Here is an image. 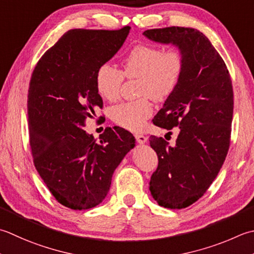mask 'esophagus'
<instances>
[{
  "label": "esophagus",
  "instance_id": "obj_1",
  "mask_svg": "<svg viewBox=\"0 0 254 254\" xmlns=\"http://www.w3.org/2000/svg\"><path fill=\"white\" fill-rule=\"evenodd\" d=\"M135 138H136V141H137L138 144H145L148 140V137L145 136V135H143V134H135Z\"/></svg>",
  "mask_w": 254,
  "mask_h": 254
}]
</instances>
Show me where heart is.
Masks as SVG:
<instances>
[{
	"label": "heart",
	"mask_w": 254,
	"mask_h": 254,
	"mask_svg": "<svg viewBox=\"0 0 254 254\" xmlns=\"http://www.w3.org/2000/svg\"><path fill=\"white\" fill-rule=\"evenodd\" d=\"M184 67L182 53L176 48L163 51L154 45H137L121 62V70L109 64L97 69L94 83L106 100L117 99L123 77L138 79V94L163 101L175 90ZM153 108L146 97L140 100L122 102L114 106L111 116L114 122L131 131H141L152 116Z\"/></svg>",
	"instance_id": "heart-1"
}]
</instances>
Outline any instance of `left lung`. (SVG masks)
<instances>
[{
    "label": "left lung",
    "instance_id": "8db88e82",
    "mask_svg": "<svg viewBox=\"0 0 254 254\" xmlns=\"http://www.w3.org/2000/svg\"><path fill=\"white\" fill-rule=\"evenodd\" d=\"M143 35L177 47L184 58L181 80L153 120L166 130L180 127L176 144L150 140L158 157L151 195L162 207L182 209L207 191L226 160L233 114L231 79L220 55L198 29L173 26Z\"/></svg>",
    "mask_w": 254,
    "mask_h": 254
}]
</instances>
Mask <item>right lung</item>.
Masks as SVG:
<instances>
[{
	"instance_id": "1",
	"label": "right lung",
	"mask_w": 254,
	"mask_h": 254,
	"mask_svg": "<svg viewBox=\"0 0 254 254\" xmlns=\"http://www.w3.org/2000/svg\"><path fill=\"white\" fill-rule=\"evenodd\" d=\"M130 29L68 31L32 74L27 116L35 167L56 200L73 210L104 200L114 171L135 146L121 127L108 128L100 142L83 130L87 118L102 108L97 69L120 51Z\"/></svg>"
}]
</instances>
